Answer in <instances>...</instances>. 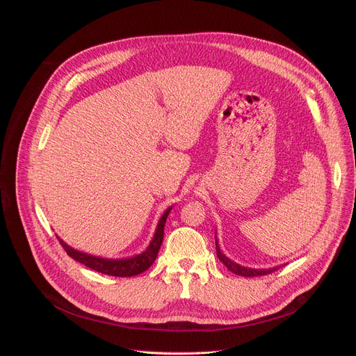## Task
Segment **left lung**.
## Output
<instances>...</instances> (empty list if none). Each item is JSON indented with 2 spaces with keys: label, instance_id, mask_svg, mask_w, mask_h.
Listing matches in <instances>:
<instances>
[{
  "label": "left lung",
  "instance_id": "obj_1",
  "mask_svg": "<svg viewBox=\"0 0 356 356\" xmlns=\"http://www.w3.org/2000/svg\"><path fill=\"white\" fill-rule=\"evenodd\" d=\"M215 239H216V236H215ZM216 255H218V258L222 261V263L225 264V267H227L229 271H232V273L236 274V275H242V277L267 275V274H271V273H274V271H277V270L280 268V267H274V268H263V270H259V268H247V267H242V266L234 263V261H231L227 255L222 254V251H220V248H219V245H218V239H216Z\"/></svg>",
  "mask_w": 356,
  "mask_h": 356
}]
</instances>
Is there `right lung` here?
<instances>
[{
  "instance_id": "1",
  "label": "right lung",
  "mask_w": 356,
  "mask_h": 356,
  "mask_svg": "<svg viewBox=\"0 0 356 356\" xmlns=\"http://www.w3.org/2000/svg\"><path fill=\"white\" fill-rule=\"evenodd\" d=\"M172 207L165 209V212L163 213V216L160 218L159 223H157V229L154 232V236L149 242V245L147 247L145 251H143L138 255L129 257V258H121V259H108V258H101V257H95V255H89L85 252H81L78 250H74L72 247H69L63 239H59L60 245L63 247V250L66 251V254L69 257H72L73 259H76L78 263L86 266L88 268L98 271L106 275H114V277H133L137 274L144 273L145 270L149 268V266H153V263L157 258L159 250L161 247L163 242V236H164V225H165V219L170 213Z\"/></svg>"
}]
</instances>
